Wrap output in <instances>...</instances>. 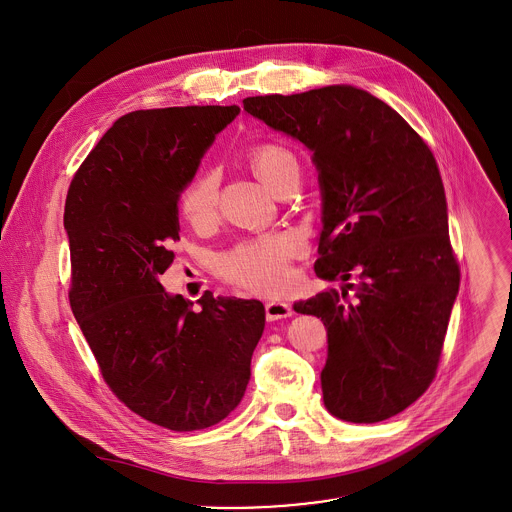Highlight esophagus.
I'll return each instance as SVG.
<instances>
[{
  "mask_svg": "<svg viewBox=\"0 0 512 512\" xmlns=\"http://www.w3.org/2000/svg\"><path fill=\"white\" fill-rule=\"evenodd\" d=\"M294 314L292 306L286 302H268L266 304V318L268 322H276L282 318H290Z\"/></svg>",
  "mask_w": 512,
  "mask_h": 512,
  "instance_id": "1",
  "label": "esophagus"
}]
</instances>
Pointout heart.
Instances as JSON below:
<instances>
[{"label":"heart","instance_id":"obj_1","mask_svg":"<svg viewBox=\"0 0 512 512\" xmlns=\"http://www.w3.org/2000/svg\"><path fill=\"white\" fill-rule=\"evenodd\" d=\"M250 165L258 176L280 192L290 180L300 178L296 155L276 143L258 145L250 153ZM180 210L192 226H208L218 214V182L212 172L194 176L180 192ZM302 252V240L294 232H276L238 242L218 258V272L232 284L258 294H280L292 280L290 264Z\"/></svg>","mask_w":512,"mask_h":512}]
</instances>
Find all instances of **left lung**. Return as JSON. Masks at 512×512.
<instances>
[{
  "mask_svg": "<svg viewBox=\"0 0 512 512\" xmlns=\"http://www.w3.org/2000/svg\"><path fill=\"white\" fill-rule=\"evenodd\" d=\"M242 103L304 143L320 172L324 228L314 268L345 288L294 310L328 330L324 403L343 421H385L431 385L459 292L437 161L397 111L351 85ZM353 273L359 285L346 282Z\"/></svg>",
  "mask_w": 512,
  "mask_h": 512,
  "instance_id": "1",
  "label": "left lung"
}]
</instances>
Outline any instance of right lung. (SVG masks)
Here are the masks:
<instances>
[{
    "mask_svg": "<svg viewBox=\"0 0 512 512\" xmlns=\"http://www.w3.org/2000/svg\"><path fill=\"white\" fill-rule=\"evenodd\" d=\"M240 107H167L123 115L75 172L63 224L69 304L111 391L171 431L220 423L244 397L266 312L214 298L200 310L159 282L174 260L178 196Z\"/></svg>",
    "mask_w": 512,
    "mask_h": 512,
    "instance_id": "1",
    "label": "right lung"
}]
</instances>
